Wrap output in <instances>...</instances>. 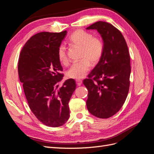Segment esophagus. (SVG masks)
Returning <instances> with one entry per match:
<instances>
[{"label": "esophagus", "mask_w": 154, "mask_h": 154, "mask_svg": "<svg viewBox=\"0 0 154 154\" xmlns=\"http://www.w3.org/2000/svg\"><path fill=\"white\" fill-rule=\"evenodd\" d=\"M76 84L78 86H80L82 84V80H76Z\"/></svg>", "instance_id": "34e87169"}]
</instances>
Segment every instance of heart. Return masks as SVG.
<instances>
[{"label":"heart","mask_w":154,"mask_h":154,"mask_svg":"<svg viewBox=\"0 0 154 154\" xmlns=\"http://www.w3.org/2000/svg\"><path fill=\"white\" fill-rule=\"evenodd\" d=\"M67 42L73 47L80 48L81 50V60L74 63L67 72L68 78L78 80L85 76L90 71L91 65L96 66L100 62L103 54L104 44L100 37L93 36L91 32L82 29H77L72 32ZM58 57L62 64H68L69 59L66 46L60 45Z\"/></svg>","instance_id":"1"}]
</instances>
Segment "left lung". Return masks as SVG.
Masks as SVG:
<instances>
[{
	"label": "left lung",
	"mask_w": 154,
	"mask_h": 154,
	"mask_svg": "<svg viewBox=\"0 0 154 154\" xmlns=\"http://www.w3.org/2000/svg\"><path fill=\"white\" fill-rule=\"evenodd\" d=\"M87 29H96L103 40V54L83 83L88 90L87 107L97 118L112 117L122 108L129 91L131 72L124 36L108 22L98 21Z\"/></svg>",
	"instance_id": "1"
}]
</instances>
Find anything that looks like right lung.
<instances>
[{
	"instance_id": "1",
	"label": "right lung",
	"mask_w": 154,
	"mask_h": 154,
	"mask_svg": "<svg viewBox=\"0 0 154 154\" xmlns=\"http://www.w3.org/2000/svg\"><path fill=\"white\" fill-rule=\"evenodd\" d=\"M66 34L67 31L38 32L26 43L18 58V76L29 108L41 123L50 127L67 122L69 102L76 87L73 79L60 86L63 74L58 50Z\"/></svg>"
}]
</instances>
